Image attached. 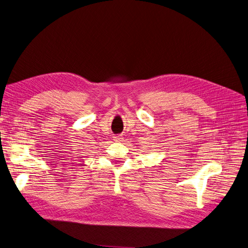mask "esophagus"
Segmentation results:
<instances>
[{
  "label": "esophagus",
  "instance_id": "esophagus-1",
  "mask_svg": "<svg viewBox=\"0 0 248 248\" xmlns=\"http://www.w3.org/2000/svg\"><path fill=\"white\" fill-rule=\"evenodd\" d=\"M113 139H114V140H115V141H122V140H123V138H122V136H121V135H117V136H115Z\"/></svg>",
  "mask_w": 248,
  "mask_h": 248
}]
</instances>
